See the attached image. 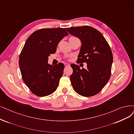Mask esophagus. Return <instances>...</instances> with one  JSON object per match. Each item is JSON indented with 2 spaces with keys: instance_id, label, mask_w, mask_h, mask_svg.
I'll list each match as a JSON object with an SVG mask.
<instances>
[{
  "instance_id": "obj_1",
  "label": "esophagus",
  "mask_w": 134,
  "mask_h": 134,
  "mask_svg": "<svg viewBox=\"0 0 134 134\" xmlns=\"http://www.w3.org/2000/svg\"><path fill=\"white\" fill-rule=\"evenodd\" d=\"M64 66H66V67H68V66H70V64L69 63H64Z\"/></svg>"
}]
</instances>
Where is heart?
I'll return each instance as SVG.
<instances>
[{
  "instance_id": "obj_1",
  "label": "heart",
  "mask_w": 134,
  "mask_h": 134,
  "mask_svg": "<svg viewBox=\"0 0 134 134\" xmlns=\"http://www.w3.org/2000/svg\"><path fill=\"white\" fill-rule=\"evenodd\" d=\"M72 37H71V38H72Z\"/></svg>"
}]
</instances>
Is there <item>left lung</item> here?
Instances as JSON below:
<instances>
[{"label":"left lung","mask_w":134,"mask_h":134,"mask_svg":"<svg viewBox=\"0 0 134 134\" xmlns=\"http://www.w3.org/2000/svg\"><path fill=\"white\" fill-rule=\"evenodd\" d=\"M66 30L81 41L77 63L87 64V69L71 64L73 73L70 79L73 90L84 97L94 96L104 87L111 75L113 57L110 47L103 35L91 26L71 27Z\"/></svg>","instance_id":"1"}]
</instances>
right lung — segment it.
Masks as SVG:
<instances>
[{
  "mask_svg": "<svg viewBox=\"0 0 134 134\" xmlns=\"http://www.w3.org/2000/svg\"><path fill=\"white\" fill-rule=\"evenodd\" d=\"M68 35L63 28L42 29L27 39L19 64L23 81L35 95L47 96L56 90L64 66L62 63L50 65L48 56L56 52L59 41Z\"/></svg>",
  "mask_w": 134,
  "mask_h": 134,
  "instance_id": "right-lung-1",
  "label": "right lung"
}]
</instances>
